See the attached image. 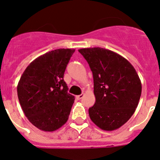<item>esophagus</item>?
I'll use <instances>...</instances> for the list:
<instances>
[{"label": "esophagus", "instance_id": "esophagus-1", "mask_svg": "<svg viewBox=\"0 0 160 160\" xmlns=\"http://www.w3.org/2000/svg\"><path fill=\"white\" fill-rule=\"evenodd\" d=\"M84 96V94H80V95H78V96H76V98H77V99H83V97Z\"/></svg>", "mask_w": 160, "mask_h": 160}]
</instances>
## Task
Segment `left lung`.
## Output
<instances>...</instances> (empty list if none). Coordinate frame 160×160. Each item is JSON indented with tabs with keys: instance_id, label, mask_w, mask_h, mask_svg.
Instances as JSON below:
<instances>
[{
	"instance_id": "obj_1",
	"label": "left lung",
	"mask_w": 160,
	"mask_h": 160,
	"mask_svg": "<svg viewBox=\"0 0 160 160\" xmlns=\"http://www.w3.org/2000/svg\"><path fill=\"white\" fill-rule=\"evenodd\" d=\"M92 72L96 102L89 108L92 122L104 131L122 127L134 113L142 91L141 82L127 59L108 49H79Z\"/></svg>"
}]
</instances>
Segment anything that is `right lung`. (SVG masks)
<instances>
[{
    "label": "right lung",
    "mask_w": 160,
    "mask_h": 160,
    "mask_svg": "<svg viewBox=\"0 0 160 160\" xmlns=\"http://www.w3.org/2000/svg\"><path fill=\"white\" fill-rule=\"evenodd\" d=\"M75 49L51 51L32 61L17 85L24 114L35 127L54 131L69 118L74 96L68 93L64 80L67 65Z\"/></svg>",
    "instance_id": "right-lung-1"
}]
</instances>
